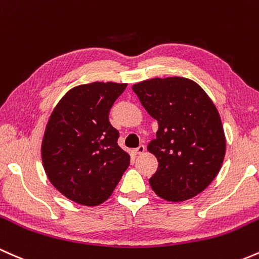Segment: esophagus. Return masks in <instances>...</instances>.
I'll return each mask as SVG.
<instances>
[{"mask_svg": "<svg viewBox=\"0 0 259 259\" xmlns=\"http://www.w3.org/2000/svg\"><path fill=\"white\" fill-rule=\"evenodd\" d=\"M133 152H135L136 154H143L145 152V145L141 144L138 148H136V149L133 150Z\"/></svg>", "mask_w": 259, "mask_h": 259, "instance_id": "esophagus-1", "label": "esophagus"}]
</instances>
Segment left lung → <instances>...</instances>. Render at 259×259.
<instances>
[{
  "instance_id": "left-lung-1",
  "label": "left lung",
  "mask_w": 259,
  "mask_h": 259,
  "mask_svg": "<svg viewBox=\"0 0 259 259\" xmlns=\"http://www.w3.org/2000/svg\"><path fill=\"white\" fill-rule=\"evenodd\" d=\"M132 91L159 124L148 145L159 161L149 179L152 190L170 202L197 196L215 179L225 156L215 105L198 84L182 77L148 79Z\"/></svg>"
}]
</instances>
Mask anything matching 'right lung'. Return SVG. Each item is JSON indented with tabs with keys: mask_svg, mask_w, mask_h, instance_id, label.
Instances as JSON below:
<instances>
[{
	"mask_svg": "<svg viewBox=\"0 0 259 259\" xmlns=\"http://www.w3.org/2000/svg\"><path fill=\"white\" fill-rule=\"evenodd\" d=\"M127 84L95 82L71 89L55 107L41 145L45 172L63 196L83 205L101 204L130 165L109 121Z\"/></svg>",
	"mask_w": 259,
	"mask_h": 259,
	"instance_id": "1",
	"label": "right lung"
}]
</instances>
